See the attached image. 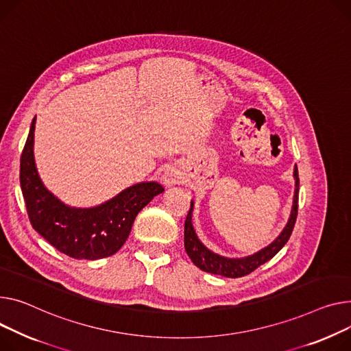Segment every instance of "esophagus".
<instances>
[{
    "label": "esophagus",
    "instance_id": "34e87169",
    "mask_svg": "<svg viewBox=\"0 0 351 351\" xmlns=\"http://www.w3.org/2000/svg\"><path fill=\"white\" fill-rule=\"evenodd\" d=\"M163 180H165V183L168 186H172V184H176L179 182V176H178L176 172L168 171V172H165V175H163Z\"/></svg>",
    "mask_w": 351,
    "mask_h": 351
}]
</instances>
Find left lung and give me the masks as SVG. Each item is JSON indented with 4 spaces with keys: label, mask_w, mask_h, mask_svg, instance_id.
I'll return each instance as SVG.
<instances>
[{
    "label": "left lung",
    "mask_w": 351,
    "mask_h": 351,
    "mask_svg": "<svg viewBox=\"0 0 351 351\" xmlns=\"http://www.w3.org/2000/svg\"><path fill=\"white\" fill-rule=\"evenodd\" d=\"M293 175H295V180H296L295 182V196H293V206H292L291 217H289L287 227L284 228V231L279 234V237L272 244H269L267 248L261 250L260 252H256L251 256H247V258L230 260V258H224V256H220L212 251H208L199 241L196 232L192 227V203H191L189 212H188V215H186V220H184V250L191 256L192 263L204 272L221 275L226 278H240V276L251 274L260 265L269 261L272 256L288 243L292 231H293V226L296 223L298 200H299V175H298L296 167H295Z\"/></svg>",
    "instance_id": "8db88e82"
}]
</instances>
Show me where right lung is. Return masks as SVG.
<instances>
[{
	"instance_id": "add662e5",
	"label": "right lung",
	"mask_w": 351,
	"mask_h": 351,
	"mask_svg": "<svg viewBox=\"0 0 351 351\" xmlns=\"http://www.w3.org/2000/svg\"><path fill=\"white\" fill-rule=\"evenodd\" d=\"M32 121L21 155L19 182L32 227L60 252L76 260H100L119 251L130 236L136 215L163 188L156 182L131 186L93 208H73L59 202L42 184L34 162Z\"/></svg>"
}]
</instances>
